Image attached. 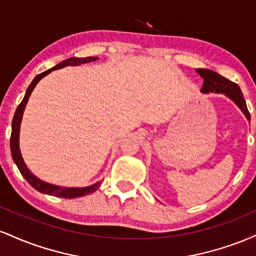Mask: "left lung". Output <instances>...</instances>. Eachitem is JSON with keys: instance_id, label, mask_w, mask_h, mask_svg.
Masks as SVG:
<instances>
[{"instance_id": "8db88e82", "label": "left lung", "mask_w": 256, "mask_h": 256, "mask_svg": "<svg viewBox=\"0 0 256 256\" xmlns=\"http://www.w3.org/2000/svg\"><path fill=\"white\" fill-rule=\"evenodd\" d=\"M196 72L204 78V86L201 89L202 92L207 94L210 91V92L225 94L226 96H228L242 110L246 119L250 120V113H249L248 108H246V100L243 98V94L238 85L222 77V76L218 74V73L210 71V70L198 68Z\"/></svg>"}]
</instances>
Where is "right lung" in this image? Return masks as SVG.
Returning a JSON list of instances; mask_svg holds the SVG:
<instances>
[{
    "label": "right lung",
    "mask_w": 256,
    "mask_h": 256,
    "mask_svg": "<svg viewBox=\"0 0 256 256\" xmlns=\"http://www.w3.org/2000/svg\"><path fill=\"white\" fill-rule=\"evenodd\" d=\"M98 58H67V60L62 61L61 64H56L52 68L48 70V71L40 73V74L34 77L32 83L28 85V90H26V94L22 98V101L20 102V104L18 106L16 114H14L13 122H12V134H10V152H12V158H13L14 162L16 164L18 168H19L20 173L24 176V178L26 180L30 183V185L34 188V189L38 190V192H43V194H48V195H52L56 196V198H80V196L88 195V194L95 192L96 189L100 186L98 183L91 185V186L88 188H61V186H56V185H52L48 183H44V182L40 180V179L34 177L32 173L28 171V168L26 167L24 160H22V154H20V149H19V131H20V122H22V112L25 110V106L28 104V100L30 98L32 90L34 89L36 84L38 82L42 79L44 76L49 74L52 71L54 70H58L62 68L64 66H79V64H83L86 62H91V61H96Z\"/></svg>",
    "instance_id": "right-lung-1"
}]
</instances>
